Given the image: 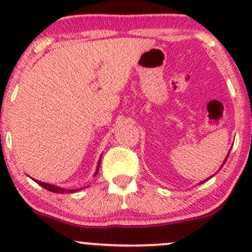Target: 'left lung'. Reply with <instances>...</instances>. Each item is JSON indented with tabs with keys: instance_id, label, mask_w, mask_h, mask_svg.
<instances>
[{
	"instance_id": "left-lung-1",
	"label": "left lung",
	"mask_w": 252,
	"mask_h": 252,
	"mask_svg": "<svg viewBox=\"0 0 252 252\" xmlns=\"http://www.w3.org/2000/svg\"><path fill=\"white\" fill-rule=\"evenodd\" d=\"M228 155H230V152H228V154H227V156H226V158H225V161H224V163H222V164H221V167H222V166H224V164H225V162H226V160H227V158H228ZM205 181H207V180H205ZM205 181H201V182H200V184H202V182H205Z\"/></svg>"
}]
</instances>
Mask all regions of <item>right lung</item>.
<instances>
[{"label": "right lung", "mask_w": 252, "mask_h": 252, "mask_svg": "<svg viewBox=\"0 0 252 252\" xmlns=\"http://www.w3.org/2000/svg\"><path fill=\"white\" fill-rule=\"evenodd\" d=\"M98 169H99V163H98V167H97V170H96V174H94V175H97ZM35 181L37 182V184L40 185V186L43 187V189H46L47 190H50V192H54V193H65V192H67V193H73V192H77V190H78V189L66 190V189H60V187L53 186V185H50V184H45V182H41V181H39V180H35Z\"/></svg>", "instance_id": "right-lung-1"}]
</instances>
